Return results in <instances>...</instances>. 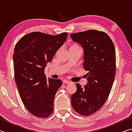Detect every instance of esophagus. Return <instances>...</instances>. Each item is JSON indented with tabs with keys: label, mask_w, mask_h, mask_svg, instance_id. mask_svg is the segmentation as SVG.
<instances>
[{
	"label": "esophagus",
	"mask_w": 132,
	"mask_h": 132,
	"mask_svg": "<svg viewBox=\"0 0 132 132\" xmlns=\"http://www.w3.org/2000/svg\"><path fill=\"white\" fill-rule=\"evenodd\" d=\"M63 83L64 84H69V83H71V81H69V80H63Z\"/></svg>",
	"instance_id": "1"
}]
</instances>
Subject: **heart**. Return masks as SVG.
I'll return each instance as SVG.
<instances>
[{
  "instance_id": "1",
  "label": "heart",
  "mask_w": 132,
  "mask_h": 132,
  "mask_svg": "<svg viewBox=\"0 0 132 132\" xmlns=\"http://www.w3.org/2000/svg\"><path fill=\"white\" fill-rule=\"evenodd\" d=\"M75 46H75V45H73V46H71V47H75Z\"/></svg>"
}]
</instances>
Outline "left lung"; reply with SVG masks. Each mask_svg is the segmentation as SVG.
Instances as JSON below:
<instances>
[{"label":"left lung","mask_w":132,"mask_h":132,"mask_svg":"<svg viewBox=\"0 0 132 132\" xmlns=\"http://www.w3.org/2000/svg\"><path fill=\"white\" fill-rule=\"evenodd\" d=\"M70 37L83 49L82 65L88 71L84 87L76 83L71 105L79 114L90 115L101 108L111 92L116 70L114 45L107 34L97 30L73 33Z\"/></svg>","instance_id":"1"}]
</instances>
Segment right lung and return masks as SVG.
<instances>
[{
	"mask_svg": "<svg viewBox=\"0 0 132 132\" xmlns=\"http://www.w3.org/2000/svg\"><path fill=\"white\" fill-rule=\"evenodd\" d=\"M68 35L33 32L24 35L15 45L13 56L15 81L24 106L35 117L46 118L53 112L55 96L62 81L47 79L45 68Z\"/></svg>",
	"mask_w": 132,
	"mask_h": 132,
	"instance_id": "right-lung-1",
	"label": "right lung"
}]
</instances>
